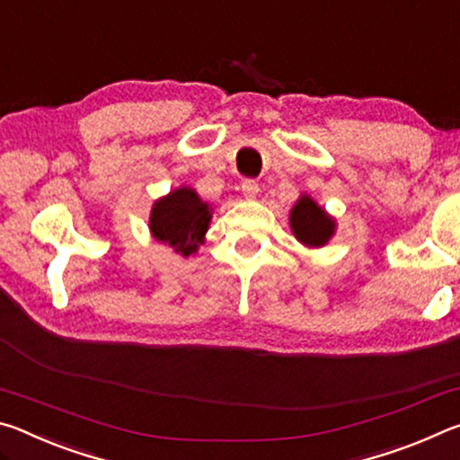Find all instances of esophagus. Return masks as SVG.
Instances as JSON below:
<instances>
[{"label":"esophagus","mask_w":460,"mask_h":460,"mask_svg":"<svg viewBox=\"0 0 460 460\" xmlns=\"http://www.w3.org/2000/svg\"><path fill=\"white\" fill-rule=\"evenodd\" d=\"M241 192H243V197L247 200H253L260 192V184L255 181H243V184H241Z\"/></svg>","instance_id":"1"}]
</instances>
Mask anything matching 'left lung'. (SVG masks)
<instances>
[{
  "instance_id": "obj_1",
  "label": "left lung",
  "mask_w": 460,
  "mask_h": 460,
  "mask_svg": "<svg viewBox=\"0 0 460 460\" xmlns=\"http://www.w3.org/2000/svg\"><path fill=\"white\" fill-rule=\"evenodd\" d=\"M290 229L302 245L318 249L332 239L337 231V221L310 194H300L290 211Z\"/></svg>"
}]
</instances>
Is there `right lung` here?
Instances as JSON below:
<instances>
[{
    "label": "right lung",
    "mask_w": 460,
    "mask_h": 460,
    "mask_svg": "<svg viewBox=\"0 0 460 460\" xmlns=\"http://www.w3.org/2000/svg\"><path fill=\"white\" fill-rule=\"evenodd\" d=\"M211 219L213 207L202 200L197 190L182 184L154 202L147 227L155 241L190 258L205 243Z\"/></svg>",
    "instance_id": "1"
}]
</instances>
